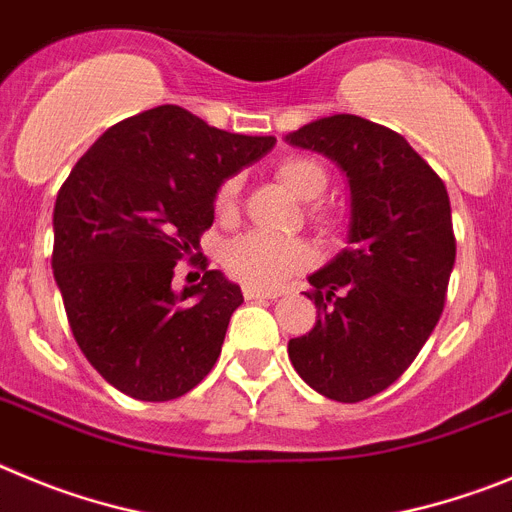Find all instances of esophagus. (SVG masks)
I'll return each mask as SVG.
<instances>
[{
	"instance_id": "1",
	"label": "esophagus",
	"mask_w": 512,
	"mask_h": 512,
	"mask_svg": "<svg viewBox=\"0 0 512 512\" xmlns=\"http://www.w3.org/2000/svg\"><path fill=\"white\" fill-rule=\"evenodd\" d=\"M242 296L247 301H257V298H278V290H265V288H252V285H245L242 288Z\"/></svg>"
}]
</instances>
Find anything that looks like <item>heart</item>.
Returning <instances> with one entry per match:
<instances>
[{
	"label": "heart",
	"instance_id": "obj_1",
	"mask_svg": "<svg viewBox=\"0 0 512 512\" xmlns=\"http://www.w3.org/2000/svg\"><path fill=\"white\" fill-rule=\"evenodd\" d=\"M275 176L285 188L301 201H316L324 196L329 186V173L316 158L293 155L278 163ZM239 196V178H229L219 186L214 199L216 216L234 214ZM311 222L319 227H329L331 219L321 209H311ZM311 262V252L303 242L288 237H273L265 232H247L227 242L222 250V265L234 280L252 285V288H275L290 275L301 273Z\"/></svg>",
	"mask_w": 512,
	"mask_h": 512
}]
</instances>
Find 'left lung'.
<instances>
[{"instance_id": "obj_1", "label": "left lung", "mask_w": 512, "mask_h": 512, "mask_svg": "<svg viewBox=\"0 0 512 512\" xmlns=\"http://www.w3.org/2000/svg\"><path fill=\"white\" fill-rule=\"evenodd\" d=\"M285 140L336 160L349 178V247L308 278L319 321L288 357L316 393L359 403L403 375L444 311L457 257L444 181L398 132L354 117L316 119Z\"/></svg>"}]
</instances>
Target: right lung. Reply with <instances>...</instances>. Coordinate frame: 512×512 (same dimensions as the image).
<instances>
[{
    "instance_id": "right-lung-1",
    "label": "right lung",
    "mask_w": 512,
    "mask_h": 512,
    "mask_svg": "<svg viewBox=\"0 0 512 512\" xmlns=\"http://www.w3.org/2000/svg\"><path fill=\"white\" fill-rule=\"evenodd\" d=\"M273 145L163 104L109 127L73 165L53 211L55 283L76 344L124 395L181 398L216 365L242 290L209 270L199 239L216 188ZM181 259L205 278L178 294Z\"/></svg>"
}]
</instances>
